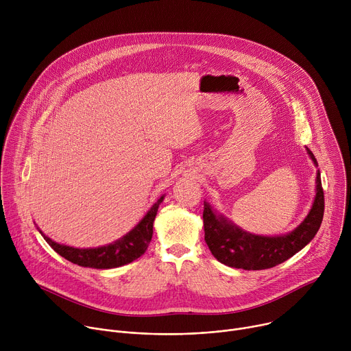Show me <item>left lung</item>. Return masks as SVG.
<instances>
[{"label": "left lung", "mask_w": 351, "mask_h": 351, "mask_svg": "<svg viewBox=\"0 0 351 351\" xmlns=\"http://www.w3.org/2000/svg\"><path fill=\"white\" fill-rule=\"evenodd\" d=\"M307 154L314 165L318 167L314 154L308 148ZM324 203V190L318 169L314 203L304 221L286 234L263 236L239 228L214 210L208 202H204V239L213 256L228 267L245 271L268 269L293 257L314 239L322 223Z\"/></svg>", "instance_id": "obj_1"}]
</instances>
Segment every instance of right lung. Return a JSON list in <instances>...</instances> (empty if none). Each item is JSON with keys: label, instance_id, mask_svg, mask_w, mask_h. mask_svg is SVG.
<instances>
[{"label": "right lung", "instance_id": "add662e5", "mask_svg": "<svg viewBox=\"0 0 351 351\" xmlns=\"http://www.w3.org/2000/svg\"><path fill=\"white\" fill-rule=\"evenodd\" d=\"M165 195H161L157 202L147 211L141 221L121 239L94 248H76L66 244L57 243L45 236L38 228V232L44 240L51 245L56 252L65 260L86 268L94 269H111L126 265L138 257H141L152 241L153 237V223Z\"/></svg>", "mask_w": 351, "mask_h": 351}]
</instances>
